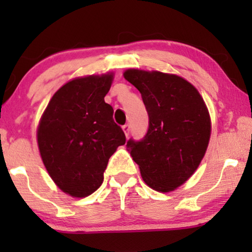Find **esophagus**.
Masks as SVG:
<instances>
[{"label":"esophagus","mask_w":252,"mask_h":252,"mask_svg":"<svg viewBox=\"0 0 252 252\" xmlns=\"http://www.w3.org/2000/svg\"><path fill=\"white\" fill-rule=\"evenodd\" d=\"M122 129H123V131H124V134H126V136H128L129 135V131H130V126H129V124H124V126H122Z\"/></svg>","instance_id":"esophagus-1"}]
</instances>
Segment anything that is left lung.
I'll list each match as a JSON object with an SVG mask.
<instances>
[{
  "label": "left lung",
  "mask_w": 252,
  "mask_h": 252,
  "mask_svg": "<svg viewBox=\"0 0 252 252\" xmlns=\"http://www.w3.org/2000/svg\"><path fill=\"white\" fill-rule=\"evenodd\" d=\"M124 78L140 91L149 117L142 140L126 142L130 155L149 187L175 189L195 172L209 146L211 122L204 99L174 74L128 70Z\"/></svg>",
  "instance_id": "1"
}]
</instances>
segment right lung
Returning a JSON list of instances; mask_svg holds the SVG:
<instances>
[{"label":"right lung","mask_w":252,"mask_h":252,"mask_svg":"<svg viewBox=\"0 0 252 252\" xmlns=\"http://www.w3.org/2000/svg\"><path fill=\"white\" fill-rule=\"evenodd\" d=\"M112 74L78 78L52 97L37 128V144L48 174L60 189L84 198L99 189L110 156L126 143L104 102Z\"/></svg>","instance_id":"right-lung-1"}]
</instances>
